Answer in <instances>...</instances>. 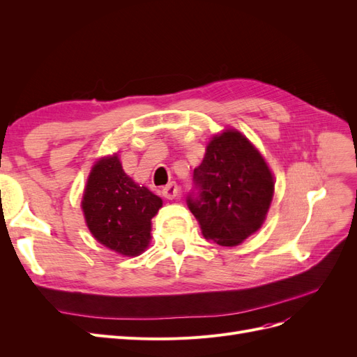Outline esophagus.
Wrapping results in <instances>:
<instances>
[{
    "mask_svg": "<svg viewBox=\"0 0 357 357\" xmlns=\"http://www.w3.org/2000/svg\"><path fill=\"white\" fill-rule=\"evenodd\" d=\"M162 195H164V198H167V199L177 198V195H178V186L176 185V183H169L168 186H165L164 189H162Z\"/></svg>",
    "mask_w": 357,
    "mask_h": 357,
    "instance_id": "34e87169",
    "label": "esophagus"
}]
</instances>
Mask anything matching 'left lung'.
<instances>
[{"label":"left lung","instance_id":"obj_1","mask_svg":"<svg viewBox=\"0 0 357 357\" xmlns=\"http://www.w3.org/2000/svg\"><path fill=\"white\" fill-rule=\"evenodd\" d=\"M273 193L274 178L262 155L228 129L213 137L202 164L193 169L186 202L205 238L232 247L261 228Z\"/></svg>","mask_w":357,"mask_h":357}]
</instances>
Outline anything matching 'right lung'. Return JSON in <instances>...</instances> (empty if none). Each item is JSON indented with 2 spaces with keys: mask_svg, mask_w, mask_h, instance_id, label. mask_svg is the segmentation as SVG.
Instances as JSON below:
<instances>
[{
  "mask_svg": "<svg viewBox=\"0 0 357 357\" xmlns=\"http://www.w3.org/2000/svg\"><path fill=\"white\" fill-rule=\"evenodd\" d=\"M162 199L125 174L117 156L96 162L82 208L92 235L110 250L137 256L149 245L152 218Z\"/></svg>",
  "mask_w": 357,
  "mask_h": 357,
  "instance_id": "right-lung-1",
  "label": "right lung"
}]
</instances>
